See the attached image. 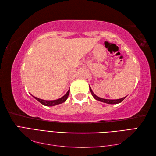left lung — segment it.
Segmentation results:
<instances>
[{"label": "left lung", "mask_w": 156, "mask_h": 156, "mask_svg": "<svg viewBox=\"0 0 156 156\" xmlns=\"http://www.w3.org/2000/svg\"><path fill=\"white\" fill-rule=\"evenodd\" d=\"M89 88H90V90L91 92V94L92 95V97H93L96 100L99 101H101V102H105V103H107V104H111V105H113V104H118V103H120L122 101L124 100V99L127 97H125L122 98H119V99H116V100H111V99H105V98H102L97 97V95H95L94 93L93 92H92V89L90 88V86H89Z\"/></svg>", "instance_id": "obj_1"}]
</instances>
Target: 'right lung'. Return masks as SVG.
<instances>
[{
    "instance_id": "1",
    "label": "right lung",
    "mask_w": 156,
    "mask_h": 156,
    "mask_svg": "<svg viewBox=\"0 0 156 156\" xmlns=\"http://www.w3.org/2000/svg\"><path fill=\"white\" fill-rule=\"evenodd\" d=\"M69 94V90H68V91L66 92V94L64 96H63L62 97H61L60 98L57 99V100H54V101L42 100V99H40L39 98L34 97V96H33V97H34L36 99V100L38 101L42 105H44L45 106H48V107H52V106H55V105H57L61 104V103H63V102H64L66 101V99L68 98Z\"/></svg>"
}]
</instances>
